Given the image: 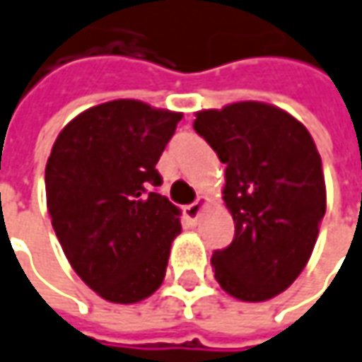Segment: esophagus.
Segmentation results:
<instances>
[{
  "label": "esophagus",
  "instance_id": "esophagus-1",
  "mask_svg": "<svg viewBox=\"0 0 362 362\" xmlns=\"http://www.w3.org/2000/svg\"><path fill=\"white\" fill-rule=\"evenodd\" d=\"M205 203H207V201H205V197H199L195 203L187 205V207H185L187 219L193 221V223H197L199 215H201V211H203V207H205Z\"/></svg>",
  "mask_w": 362,
  "mask_h": 362
}]
</instances>
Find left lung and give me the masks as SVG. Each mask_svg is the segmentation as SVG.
Segmentation results:
<instances>
[{"label":"left lung","mask_w":362,"mask_h":362,"mask_svg":"<svg viewBox=\"0 0 362 362\" xmlns=\"http://www.w3.org/2000/svg\"><path fill=\"white\" fill-rule=\"evenodd\" d=\"M193 129L225 163L223 201L235 221L229 247L211 265L225 293L273 299L309 263L327 209L321 155L287 111L239 101L195 113Z\"/></svg>","instance_id":"8db88e82"}]
</instances>
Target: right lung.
I'll list each match as a JSON object with an SVG mask.
<instances>
[{
	"mask_svg": "<svg viewBox=\"0 0 362 362\" xmlns=\"http://www.w3.org/2000/svg\"><path fill=\"white\" fill-rule=\"evenodd\" d=\"M181 113L115 99L71 119L45 165L51 225L85 285L131 305L161 287L181 211L155 165Z\"/></svg>",
	"mask_w": 362,
	"mask_h": 362,
	"instance_id": "add662e5",
	"label": "right lung"
}]
</instances>
